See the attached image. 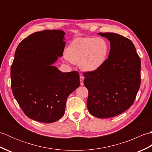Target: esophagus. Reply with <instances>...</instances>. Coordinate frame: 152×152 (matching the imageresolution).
I'll return each instance as SVG.
<instances>
[{"instance_id":"34e87169","label":"esophagus","mask_w":152,"mask_h":152,"mask_svg":"<svg viewBox=\"0 0 152 152\" xmlns=\"http://www.w3.org/2000/svg\"><path fill=\"white\" fill-rule=\"evenodd\" d=\"M83 80H84V77L82 76H80V85H81V86L83 85Z\"/></svg>"}]
</instances>
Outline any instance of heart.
<instances>
[{
  "instance_id": "b5f03b06",
  "label": "heart",
  "mask_w": 152,
  "mask_h": 152,
  "mask_svg": "<svg viewBox=\"0 0 152 152\" xmlns=\"http://www.w3.org/2000/svg\"><path fill=\"white\" fill-rule=\"evenodd\" d=\"M108 52V44L104 38L78 37L66 48L65 57L70 63L79 64L84 72H93L104 65Z\"/></svg>"
}]
</instances>
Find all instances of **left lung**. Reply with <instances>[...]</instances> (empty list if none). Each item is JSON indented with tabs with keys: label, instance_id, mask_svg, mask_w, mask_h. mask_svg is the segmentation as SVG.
<instances>
[{
	"label": "left lung",
	"instance_id": "left-lung-1",
	"mask_svg": "<svg viewBox=\"0 0 152 152\" xmlns=\"http://www.w3.org/2000/svg\"><path fill=\"white\" fill-rule=\"evenodd\" d=\"M110 42L108 58L101 69L85 72L87 106L99 118L121 114L132 106L140 85L141 62L133 42L114 33H99Z\"/></svg>",
	"mask_w": 152,
	"mask_h": 152
}]
</instances>
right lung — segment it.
I'll return each mask as SVG.
<instances>
[{
    "mask_svg": "<svg viewBox=\"0 0 152 152\" xmlns=\"http://www.w3.org/2000/svg\"><path fill=\"white\" fill-rule=\"evenodd\" d=\"M65 33L36 32L23 40L11 66L13 95L25 114L42 123H53L64 114L70 93L80 86L77 71L62 72L53 66L62 57Z\"/></svg>",
    "mask_w": 152,
    "mask_h": 152,
    "instance_id": "1",
    "label": "right lung"
}]
</instances>
